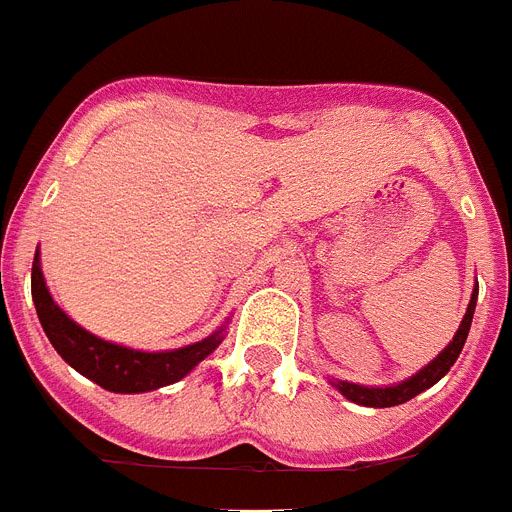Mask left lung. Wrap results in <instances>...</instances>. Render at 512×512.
<instances>
[{
  "mask_svg": "<svg viewBox=\"0 0 512 512\" xmlns=\"http://www.w3.org/2000/svg\"><path fill=\"white\" fill-rule=\"evenodd\" d=\"M476 295H479V287H474V293H471V303L466 308V316H463V322H460L458 332L455 337L450 340L442 353L434 358L432 363H426L424 369L413 374L411 379H405L400 384H392V387H363V384H353V382H332L340 390V395L350 400V403H358V405H366V408H392V405H400V403H408L411 398H416L418 392L429 390L439 379L445 377L450 366L458 361L460 350L466 345V337H468V329H471V319H474V308H476Z\"/></svg>",
  "mask_w": 512,
  "mask_h": 512,
  "instance_id": "obj_1",
  "label": "left lung"
}]
</instances>
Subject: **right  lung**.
Returning a JSON list of instances; mask_svg holds the SVG:
<instances>
[{
    "mask_svg": "<svg viewBox=\"0 0 512 512\" xmlns=\"http://www.w3.org/2000/svg\"><path fill=\"white\" fill-rule=\"evenodd\" d=\"M31 293L33 303H36L38 322L44 327L54 350L75 371H80L83 377H88L109 392L133 395V392H151L159 390V387H167V384L190 374L209 353L217 350L219 342L225 340L222 337L225 329H217L214 335L204 337L201 342H193V345H185V348L177 350H162V353H143V350L101 340V337L86 332L80 324H75L54 303L52 293L46 290L44 274H41L38 251L33 256Z\"/></svg>",
    "mask_w": 512,
    "mask_h": 512,
    "instance_id": "add662e5",
    "label": "right lung"
}]
</instances>
